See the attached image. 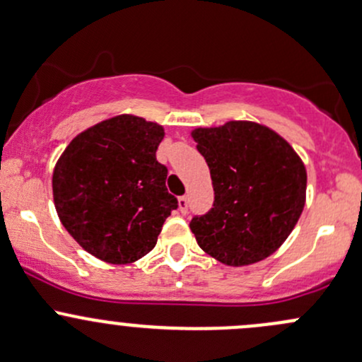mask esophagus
Instances as JSON below:
<instances>
[{
    "instance_id": "34e87169",
    "label": "esophagus",
    "mask_w": 362,
    "mask_h": 362,
    "mask_svg": "<svg viewBox=\"0 0 362 362\" xmlns=\"http://www.w3.org/2000/svg\"><path fill=\"white\" fill-rule=\"evenodd\" d=\"M178 210H180L182 213H187V210H189V197L187 196L178 197Z\"/></svg>"
}]
</instances>
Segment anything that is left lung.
<instances>
[{
	"instance_id": "1",
	"label": "left lung",
	"mask_w": 362,
	"mask_h": 362,
	"mask_svg": "<svg viewBox=\"0 0 362 362\" xmlns=\"http://www.w3.org/2000/svg\"><path fill=\"white\" fill-rule=\"evenodd\" d=\"M192 139L206 159L215 192L210 211L189 223L199 248L234 267L267 258L302 215L303 163L276 132L250 121L197 128Z\"/></svg>"
}]
</instances>
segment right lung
Wrapping results in <instances>:
<instances>
[{
    "label": "right lung",
    "mask_w": 362,
    "mask_h": 362,
    "mask_svg": "<svg viewBox=\"0 0 362 362\" xmlns=\"http://www.w3.org/2000/svg\"><path fill=\"white\" fill-rule=\"evenodd\" d=\"M163 127L116 116L79 133L53 170V201L72 238L109 264H132L158 243L178 208L156 159Z\"/></svg>",
    "instance_id": "obj_1"
}]
</instances>
